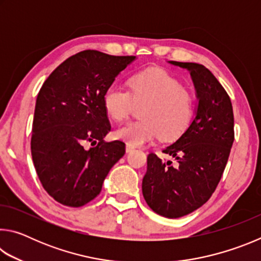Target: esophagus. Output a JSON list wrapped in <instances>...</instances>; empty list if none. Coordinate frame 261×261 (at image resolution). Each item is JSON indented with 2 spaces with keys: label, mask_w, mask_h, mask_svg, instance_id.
Masks as SVG:
<instances>
[{
  "label": "esophagus",
  "mask_w": 261,
  "mask_h": 261,
  "mask_svg": "<svg viewBox=\"0 0 261 261\" xmlns=\"http://www.w3.org/2000/svg\"><path fill=\"white\" fill-rule=\"evenodd\" d=\"M134 149H135V146H132V145H130V144H126V147H125L126 153H130L134 151Z\"/></svg>",
  "instance_id": "1"
}]
</instances>
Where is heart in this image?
Returning a JSON list of instances; mask_svg holds the SVG:
<instances>
[{
	"mask_svg": "<svg viewBox=\"0 0 261 261\" xmlns=\"http://www.w3.org/2000/svg\"><path fill=\"white\" fill-rule=\"evenodd\" d=\"M129 87L130 92L113 83L103 94L105 110L114 121L125 120L134 102L144 103L140 120L118 127V138L140 146L160 135L166 140L175 139L188 129L194 113L193 95L166 70L148 68L137 72L130 78Z\"/></svg>",
	"mask_w": 261,
	"mask_h": 261,
	"instance_id": "1",
	"label": "heart"
}]
</instances>
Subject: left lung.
<instances>
[{"instance_id":"8db88e82","label":"left lung","mask_w":261,"mask_h":261,"mask_svg":"<svg viewBox=\"0 0 261 261\" xmlns=\"http://www.w3.org/2000/svg\"><path fill=\"white\" fill-rule=\"evenodd\" d=\"M168 63L190 72L198 102L188 129L163 148L174 160L147 155L141 189L155 213L177 219L201 207L218 187L233 143V113L226 90L204 65Z\"/></svg>"}]
</instances>
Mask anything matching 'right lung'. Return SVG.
Here are the masks:
<instances>
[{"instance_id":"add662e5","label":"right lung","mask_w":261,"mask_h":261,"mask_svg":"<svg viewBox=\"0 0 261 261\" xmlns=\"http://www.w3.org/2000/svg\"><path fill=\"white\" fill-rule=\"evenodd\" d=\"M136 59L84 50L61 63L39 91L31 153L43 189L60 204L81 207L93 200L124 155L123 141L103 140L112 127L103 94ZM88 142L95 146L87 149Z\"/></svg>"}]
</instances>
